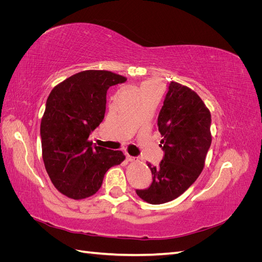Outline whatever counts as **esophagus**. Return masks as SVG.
Returning <instances> with one entry per match:
<instances>
[{"mask_svg":"<svg viewBox=\"0 0 262 262\" xmlns=\"http://www.w3.org/2000/svg\"><path fill=\"white\" fill-rule=\"evenodd\" d=\"M125 157H126V161H129V162H134V161L137 160V157L131 156V155H126Z\"/></svg>","mask_w":262,"mask_h":262,"instance_id":"34e87169","label":"esophagus"}]
</instances>
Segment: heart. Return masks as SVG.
<instances>
[{
    "instance_id": "b5f03b06",
    "label": "heart",
    "mask_w": 262,
    "mask_h": 262,
    "mask_svg": "<svg viewBox=\"0 0 262 262\" xmlns=\"http://www.w3.org/2000/svg\"><path fill=\"white\" fill-rule=\"evenodd\" d=\"M152 87H155V85H154L153 83H150V82H145V83H143V84H142V86H141L142 93H144V92L150 90V89H152Z\"/></svg>"
}]
</instances>
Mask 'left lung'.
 I'll use <instances>...</instances> for the list:
<instances>
[{
    "mask_svg": "<svg viewBox=\"0 0 262 262\" xmlns=\"http://www.w3.org/2000/svg\"><path fill=\"white\" fill-rule=\"evenodd\" d=\"M164 157L158 166L147 163L153 181L137 194L150 204L176 199L201 173L211 146V114L189 87L170 82L157 119Z\"/></svg>",
    "mask_w": 262,
    "mask_h": 262,
    "instance_id": "1",
    "label": "left lung"
}]
</instances>
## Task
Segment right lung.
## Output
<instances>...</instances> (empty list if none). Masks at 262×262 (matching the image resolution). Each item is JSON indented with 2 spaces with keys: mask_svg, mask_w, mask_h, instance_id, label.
Returning a JSON list of instances; mask_svg holds the SVG:
<instances>
[{
  "mask_svg": "<svg viewBox=\"0 0 262 262\" xmlns=\"http://www.w3.org/2000/svg\"><path fill=\"white\" fill-rule=\"evenodd\" d=\"M126 78L89 70L58 84L46 102L40 137L47 172L61 193L81 200L96 193L106 171L124 160L121 150L92 146L90 134L104 120L110 86Z\"/></svg>",
  "mask_w": 262,
  "mask_h": 262,
  "instance_id": "obj_1",
  "label": "right lung"
}]
</instances>
